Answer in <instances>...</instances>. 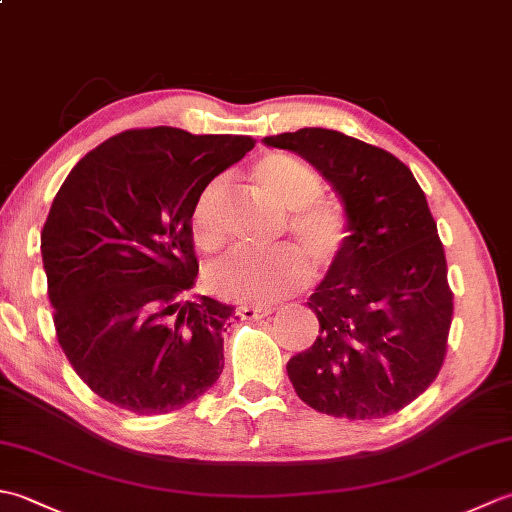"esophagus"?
Wrapping results in <instances>:
<instances>
[{
	"label": "esophagus",
	"mask_w": 512,
	"mask_h": 512,
	"mask_svg": "<svg viewBox=\"0 0 512 512\" xmlns=\"http://www.w3.org/2000/svg\"><path fill=\"white\" fill-rule=\"evenodd\" d=\"M275 312V308H270V306H239L237 308V314L242 319H246V321H253V319H264V317H268V314H273Z\"/></svg>",
	"instance_id": "obj_1"
}]
</instances>
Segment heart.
<instances>
[{
  "label": "heart",
  "mask_w": 512,
  "mask_h": 512,
  "mask_svg": "<svg viewBox=\"0 0 512 512\" xmlns=\"http://www.w3.org/2000/svg\"><path fill=\"white\" fill-rule=\"evenodd\" d=\"M255 191L288 213V233L314 268H325L339 255L345 237V217L339 204L319 198L321 178L308 162L290 154H268L248 171ZM222 182L213 180L200 191L191 209V237L204 250L220 248ZM306 279V264L290 248L266 255L233 250L206 268L204 281L217 297L270 303L297 290Z\"/></svg>",
  "instance_id": "1"
}]
</instances>
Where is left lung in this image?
I'll list each match as a JSON object with an SVG mask.
<instances>
[{"label": "left lung", "instance_id": "1", "mask_svg": "<svg viewBox=\"0 0 512 512\" xmlns=\"http://www.w3.org/2000/svg\"><path fill=\"white\" fill-rule=\"evenodd\" d=\"M262 143L308 160L345 213L343 246L308 299L321 334L288 361L290 383L328 416H391L436 380L451 328L447 259L427 198L396 156L334 129Z\"/></svg>", "mask_w": 512, "mask_h": 512}]
</instances>
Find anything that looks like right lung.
<instances>
[{
    "mask_svg": "<svg viewBox=\"0 0 512 512\" xmlns=\"http://www.w3.org/2000/svg\"><path fill=\"white\" fill-rule=\"evenodd\" d=\"M255 147L250 136L129 129L76 162L41 231L54 328L94 394L134 413H169L224 367L233 306L200 295L191 209Z\"/></svg>",
    "mask_w": 512,
    "mask_h": 512,
    "instance_id": "1",
    "label": "right lung"
}]
</instances>
